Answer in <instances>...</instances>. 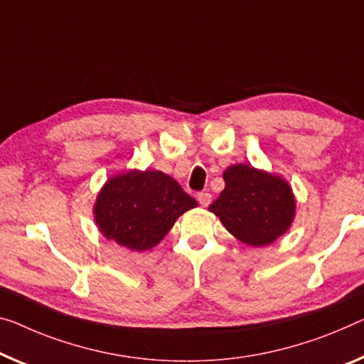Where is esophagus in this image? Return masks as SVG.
Masks as SVG:
<instances>
[{
	"label": "esophagus",
	"instance_id": "obj_1",
	"mask_svg": "<svg viewBox=\"0 0 364 364\" xmlns=\"http://www.w3.org/2000/svg\"><path fill=\"white\" fill-rule=\"evenodd\" d=\"M197 200H198V203L201 206H208L211 203V195L206 193V192H201V193L197 195Z\"/></svg>",
	"mask_w": 364,
	"mask_h": 364
}]
</instances>
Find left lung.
<instances>
[{
    "mask_svg": "<svg viewBox=\"0 0 364 364\" xmlns=\"http://www.w3.org/2000/svg\"><path fill=\"white\" fill-rule=\"evenodd\" d=\"M223 178L225 190L208 210L240 242L265 247L291 228L296 198L282 176L250 164H232Z\"/></svg>",
    "mask_w": 364,
    "mask_h": 364,
    "instance_id": "obj_1",
    "label": "left lung"
}]
</instances>
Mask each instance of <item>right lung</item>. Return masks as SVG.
<instances>
[{
  "instance_id": "obj_1",
  "label": "right lung",
  "mask_w": 364,
  "mask_h": 364,
  "mask_svg": "<svg viewBox=\"0 0 364 364\" xmlns=\"http://www.w3.org/2000/svg\"><path fill=\"white\" fill-rule=\"evenodd\" d=\"M198 206L176 178L161 171H128L112 176L99 190L94 221L100 234L136 252L153 249L177 218Z\"/></svg>"
}]
</instances>
